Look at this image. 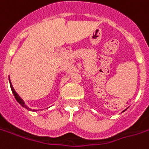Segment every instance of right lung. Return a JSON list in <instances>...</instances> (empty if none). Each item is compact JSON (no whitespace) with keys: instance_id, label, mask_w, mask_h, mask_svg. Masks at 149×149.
I'll use <instances>...</instances> for the list:
<instances>
[{"instance_id":"obj_1","label":"right lung","mask_w":149,"mask_h":149,"mask_svg":"<svg viewBox=\"0 0 149 149\" xmlns=\"http://www.w3.org/2000/svg\"><path fill=\"white\" fill-rule=\"evenodd\" d=\"M10 88H11V91H12V92H13L14 95H15V98L16 99V100H17L19 103L20 105H22L23 107H24L25 109H29V107H27V105L24 104V102L23 101V100H22V99H21V98H20V97H19L18 95H17V93H16V92L15 91V90H14V88H13V86H12V85H11V83H10Z\"/></svg>"}]
</instances>
